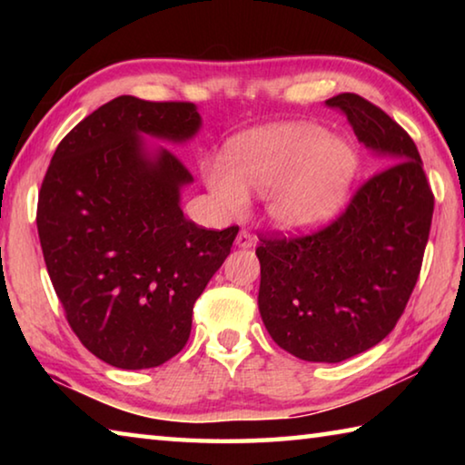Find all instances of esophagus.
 <instances>
[{"mask_svg":"<svg viewBox=\"0 0 465 465\" xmlns=\"http://www.w3.org/2000/svg\"><path fill=\"white\" fill-rule=\"evenodd\" d=\"M235 246L243 248V250L252 248V246H254V235L248 233L246 230H242V232L238 233V238H235Z\"/></svg>","mask_w":465,"mask_h":465,"instance_id":"1","label":"esophagus"}]
</instances>
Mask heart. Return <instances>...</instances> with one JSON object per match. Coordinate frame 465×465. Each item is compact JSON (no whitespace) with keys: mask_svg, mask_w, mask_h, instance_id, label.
Segmentation results:
<instances>
[{"mask_svg":"<svg viewBox=\"0 0 465 465\" xmlns=\"http://www.w3.org/2000/svg\"><path fill=\"white\" fill-rule=\"evenodd\" d=\"M357 155L341 137L310 123H281L243 133L227 163L207 162L203 176L227 213H243L250 193L266 196V213L289 232H313L342 209Z\"/></svg>","mask_w":465,"mask_h":465,"instance_id":"heart-1","label":"heart"}]
</instances>
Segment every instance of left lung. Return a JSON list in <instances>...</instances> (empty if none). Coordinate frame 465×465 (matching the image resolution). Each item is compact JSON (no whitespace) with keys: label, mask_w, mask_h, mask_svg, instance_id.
<instances>
[{"label":"left lung","mask_w":465,"mask_h":465,"mask_svg":"<svg viewBox=\"0 0 465 465\" xmlns=\"http://www.w3.org/2000/svg\"><path fill=\"white\" fill-rule=\"evenodd\" d=\"M326 106L341 110L383 170L326 230L256 248L264 326L310 363H341L391 332L419 281L435 207L419 149L396 121L357 94Z\"/></svg>","instance_id":"left-lung-1"}]
</instances>
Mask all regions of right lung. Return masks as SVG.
Listing matches in <instances>:
<instances>
[{
  "instance_id": "add662e5",
  "label": "right lung",
  "mask_w": 465,
  "mask_h": 465,
  "mask_svg": "<svg viewBox=\"0 0 465 465\" xmlns=\"http://www.w3.org/2000/svg\"><path fill=\"white\" fill-rule=\"evenodd\" d=\"M203 127L191 102L119 96L61 141L38 194V238L69 326L92 355L149 369L178 355L193 305L230 254L238 227L184 217L193 183L178 157Z\"/></svg>"
}]
</instances>
